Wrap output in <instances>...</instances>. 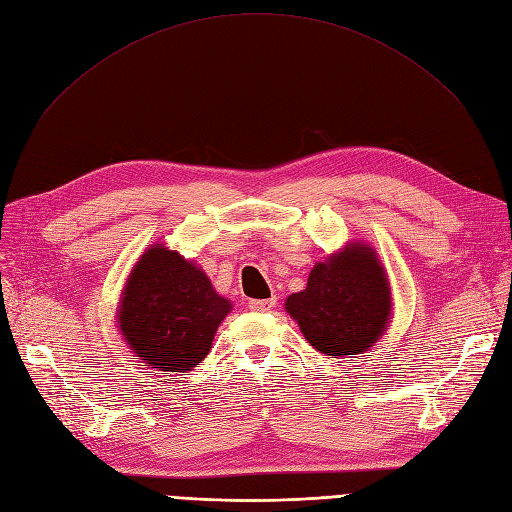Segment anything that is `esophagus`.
Instances as JSON below:
<instances>
[{
  "mask_svg": "<svg viewBox=\"0 0 512 512\" xmlns=\"http://www.w3.org/2000/svg\"><path fill=\"white\" fill-rule=\"evenodd\" d=\"M274 305H276L274 297H270V299H251L249 301V309H253V311H268Z\"/></svg>",
  "mask_w": 512,
  "mask_h": 512,
  "instance_id": "1",
  "label": "esophagus"
}]
</instances>
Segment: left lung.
I'll return each mask as SVG.
<instances>
[{
	"label": "left lung",
	"mask_w": 512,
	"mask_h": 512,
	"mask_svg": "<svg viewBox=\"0 0 512 512\" xmlns=\"http://www.w3.org/2000/svg\"><path fill=\"white\" fill-rule=\"evenodd\" d=\"M305 341L330 358H355L383 339L391 322V284L366 240L347 242L318 261L307 286L284 301Z\"/></svg>",
	"instance_id": "8db88e82"
}]
</instances>
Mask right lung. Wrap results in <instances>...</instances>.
I'll use <instances>...</instances> for the list:
<instances>
[{
  "instance_id": "add662e5",
  "label": "right lung",
  "mask_w": 512,
  "mask_h": 512,
  "mask_svg": "<svg viewBox=\"0 0 512 512\" xmlns=\"http://www.w3.org/2000/svg\"><path fill=\"white\" fill-rule=\"evenodd\" d=\"M230 311L232 301L215 291L201 265L154 242L125 280L117 326L142 364L163 374L190 372L207 358Z\"/></svg>"
}]
</instances>
